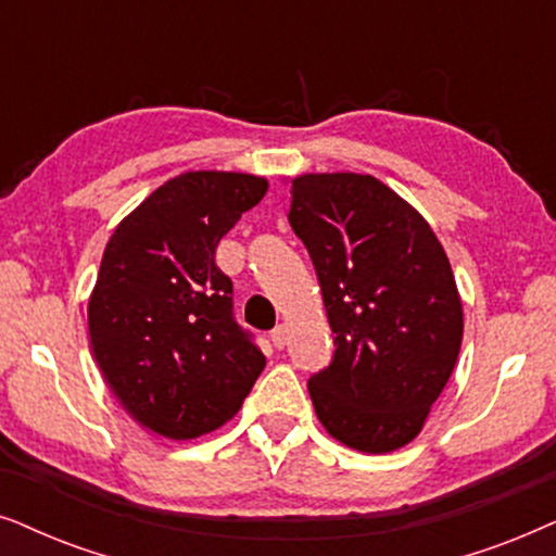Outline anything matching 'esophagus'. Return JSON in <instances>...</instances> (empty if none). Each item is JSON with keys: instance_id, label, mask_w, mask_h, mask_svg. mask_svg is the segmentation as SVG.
<instances>
[{"instance_id": "34e87169", "label": "esophagus", "mask_w": 556, "mask_h": 556, "mask_svg": "<svg viewBox=\"0 0 556 556\" xmlns=\"http://www.w3.org/2000/svg\"><path fill=\"white\" fill-rule=\"evenodd\" d=\"M271 343H274V348H285L287 345V328H285V325H277V328L271 330Z\"/></svg>"}]
</instances>
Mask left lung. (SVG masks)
<instances>
[{
    "mask_svg": "<svg viewBox=\"0 0 556 556\" xmlns=\"http://www.w3.org/2000/svg\"><path fill=\"white\" fill-rule=\"evenodd\" d=\"M290 224L313 258L336 332L307 381L320 425L368 455L409 445L457 364L463 302L432 228L374 175L292 180Z\"/></svg>",
    "mask_w": 556,
    "mask_h": 556,
    "instance_id": "1",
    "label": "left lung"
}]
</instances>
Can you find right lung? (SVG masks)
I'll return each mask as SVG.
<instances>
[{"label": "right lung", "instance_id": "obj_1", "mask_svg": "<svg viewBox=\"0 0 556 556\" xmlns=\"http://www.w3.org/2000/svg\"><path fill=\"white\" fill-rule=\"evenodd\" d=\"M266 177L195 169L160 185L103 249L88 300L91 351L139 425L192 440L226 425L266 358L233 320L216 247L262 201Z\"/></svg>", "mask_w": 556, "mask_h": 556}]
</instances>
